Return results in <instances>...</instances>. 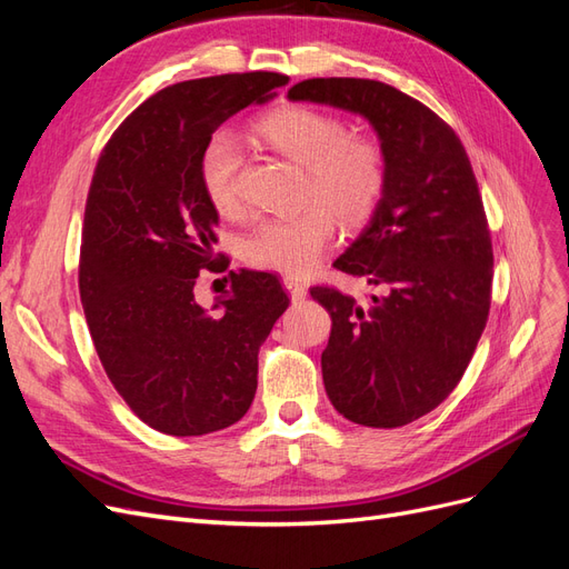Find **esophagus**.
<instances>
[{
  "label": "esophagus",
  "mask_w": 569,
  "mask_h": 569,
  "mask_svg": "<svg viewBox=\"0 0 569 569\" xmlns=\"http://www.w3.org/2000/svg\"><path fill=\"white\" fill-rule=\"evenodd\" d=\"M282 284H284V289L289 291L291 299H295V301H301L306 297V284H301L297 278H284Z\"/></svg>",
  "instance_id": "1"
}]
</instances>
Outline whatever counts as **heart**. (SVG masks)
I'll list each match as a JSON object with an SVG mask.
<instances>
[{"label": "heart", "instance_id": "1", "mask_svg": "<svg viewBox=\"0 0 569 569\" xmlns=\"http://www.w3.org/2000/svg\"><path fill=\"white\" fill-rule=\"evenodd\" d=\"M253 132L270 149L306 168V199L311 203L299 216L270 218L242 239L249 266L284 274L311 270L335 237V217L356 228L375 213L387 189V157L370 137L351 134L341 118L311 109L282 107L258 118ZM239 168L242 147L228 130H218L203 144L199 178L220 216L239 211Z\"/></svg>", "mask_w": 569, "mask_h": 569}]
</instances>
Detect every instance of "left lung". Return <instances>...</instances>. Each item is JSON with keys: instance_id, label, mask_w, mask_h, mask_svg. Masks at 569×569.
Returning a JSON list of instances; mask_svg holds the SVG:
<instances>
[{"instance_id": "8db88e82", "label": "left lung", "mask_w": 569, "mask_h": 569, "mask_svg": "<svg viewBox=\"0 0 569 569\" xmlns=\"http://www.w3.org/2000/svg\"><path fill=\"white\" fill-rule=\"evenodd\" d=\"M287 97L363 116L380 137L385 197L335 268L382 295L311 297L332 318L320 358L332 406L356 425H408L456 389L489 318L493 251L470 159L451 126L380 80L313 78Z\"/></svg>"}]
</instances>
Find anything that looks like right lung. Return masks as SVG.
Segmentation results:
<instances>
[{"label": "right lung", "mask_w": 569, "mask_h": 569, "mask_svg": "<svg viewBox=\"0 0 569 569\" xmlns=\"http://www.w3.org/2000/svg\"><path fill=\"white\" fill-rule=\"evenodd\" d=\"M287 82L256 71L170 84L118 126L97 161L80 301L111 385L163 435L201 437L244 416L258 349L289 306L274 274L244 268L230 270V291L211 311L194 299L199 270L218 263V211L199 178L203 144Z\"/></svg>", "instance_id": "add662e5"}]
</instances>
